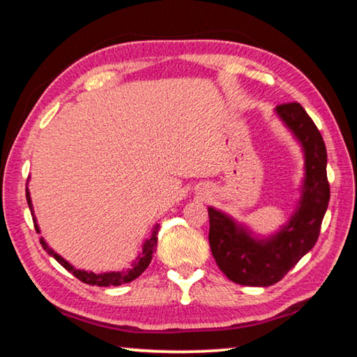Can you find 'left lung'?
<instances>
[{"label":"left lung","instance_id":"obj_1","mask_svg":"<svg viewBox=\"0 0 357 357\" xmlns=\"http://www.w3.org/2000/svg\"><path fill=\"white\" fill-rule=\"evenodd\" d=\"M304 153V179L296 211L276 234L257 238L229 215L209 207V243L218 268L241 286L267 287L281 281L312 250L329 203L326 146L300 102L276 106Z\"/></svg>","mask_w":357,"mask_h":357}]
</instances>
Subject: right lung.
Returning <instances> with one entry per match:
<instances>
[{
  "label": "right lung",
  "instance_id": "right-lung-1",
  "mask_svg": "<svg viewBox=\"0 0 357 357\" xmlns=\"http://www.w3.org/2000/svg\"><path fill=\"white\" fill-rule=\"evenodd\" d=\"M26 199H28V206H29L31 213H32V220H34L36 231L40 232V229H38V225H37V220L34 217V211H32V203H31V197H29L28 187H26ZM158 228H159V225L154 226L151 237L148 238V241H145L144 246H142V252H140L137 257H135V261L131 264V268L121 270V271H109V273H92V271L77 270L70 262H67L66 259L61 257L59 255H57V252H54L53 250H51L50 246L47 245V242L43 241V237L40 238V243L43 246V250L47 251L50 256H53L56 261L62 265L63 268L68 270L70 273H73L79 281L86 282V284H90V286H100V287L121 286V284L131 282V281L135 280V278H139L146 270L148 265H150L151 259H153V252L156 251V246H158Z\"/></svg>",
  "mask_w": 357,
  "mask_h": 357
}]
</instances>
